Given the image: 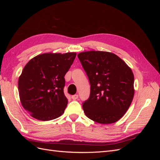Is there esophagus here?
<instances>
[{
	"label": "esophagus",
	"mask_w": 160,
	"mask_h": 160,
	"mask_svg": "<svg viewBox=\"0 0 160 160\" xmlns=\"http://www.w3.org/2000/svg\"><path fill=\"white\" fill-rule=\"evenodd\" d=\"M71 98H72V100H76V99H78V95L75 94V95H72V96H71Z\"/></svg>",
	"instance_id": "esophagus-1"
}]
</instances>
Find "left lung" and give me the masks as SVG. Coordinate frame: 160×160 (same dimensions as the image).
Segmentation results:
<instances>
[{
	"label": "left lung",
	"instance_id": "1",
	"mask_svg": "<svg viewBox=\"0 0 160 160\" xmlns=\"http://www.w3.org/2000/svg\"><path fill=\"white\" fill-rule=\"evenodd\" d=\"M78 58L91 85L83 103L87 117L101 124L118 122L127 112L134 96V76L130 67L114 53L90 51Z\"/></svg>",
	"mask_w": 160,
	"mask_h": 160
}]
</instances>
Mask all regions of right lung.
Here are the masks:
<instances>
[{"instance_id": "obj_1", "label": "right lung", "mask_w": 160, "mask_h": 160, "mask_svg": "<svg viewBox=\"0 0 160 160\" xmlns=\"http://www.w3.org/2000/svg\"><path fill=\"white\" fill-rule=\"evenodd\" d=\"M77 53L47 52L33 57L19 77L18 89L22 107L38 120L50 121L63 114L68 103L64 77Z\"/></svg>"}]
</instances>
